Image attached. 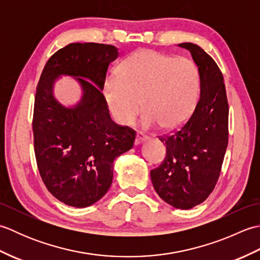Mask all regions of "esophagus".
Masks as SVG:
<instances>
[{"instance_id": "esophagus-1", "label": "esophagus", "mask_w": 260, "mask_h": 260, "mask_svg": "<svg viewBox=\"0 0 260 260\" xmlns=\"http://www.w3.org/2000/svg\"><path fill=\"white\" fill-rule=\"evenodd\" d=\"M147 140H148V136L147 135L143 134L142 132H137V133H136V141H135L136 144H140V143L145 142Z\"/></svg>"}]
</instances>
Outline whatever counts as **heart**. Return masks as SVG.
I'll return each mask as SVG.
<instances>
[{"instance_id": "1", "label": "heart", "mask_w": 260, "mask_h": 260, "mask_svg": "<svg viewBox=\"0 0 260 260\" xmlns=\"http://www.w3.org/2000/svg\"><path fill=\"white\" fill-rule=\"evenodd\" d=\"M199 89L200 76L192 60L141 49L120 63L118 76L107 80L104 93L119 125L133 124L143 107L145 127L174 129L193 113Z\"/></svg>"}]
</instances>
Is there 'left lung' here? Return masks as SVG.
Segmentation results:
<instances>
[{"mask_svg":"<svg viewBox=\"0 0 260 260\" xmlns=\"http://www.w3.org/2000/svg\"><path fill=\"white\" fill-rule=\"evenodd\" d=\"M178 46L189 50L198 66L200 98L179 131L159 137L167 156L151 171V180L162 200L186 210L202 203L217 184L228 145L229 107L223 76L214 60L194 43Z\"/></svg>","mask_w":260,"mask_h":260,"instance_id":"8db88e82","label":"left lung"}]
</instances>
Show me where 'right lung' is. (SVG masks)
<instances>
[{"mask_svg": "<svg viewBox=\"0 0 260 260\" xmlns=\"http://www.w3.org/2000/svg\"><path fill=\"white\" fill-rule=\"evenodd\" d=\"M118 54L114 46L70 43L48 60L37 86L32 128L38 169L48 191L70 207L101 200L112 185L114 159L134 145L135 131L114 123L102 91ZM62 74L82 86V99L73 108L53 96Z\"/></svg>", "mask_w": 260, "mask_h": 260, "instance_id": "add662e5", "label": "right lung"}]
</instances>
